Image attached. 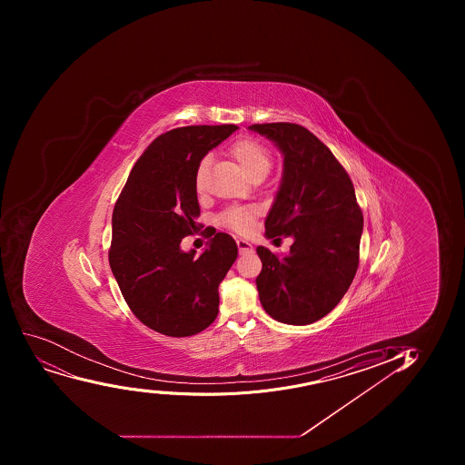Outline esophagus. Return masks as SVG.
Instances as JSON below:
<instances>
[{
  "instance_id": "34e87169",
  "label": "esophagus",
  "mask_w": 465,
  "mask_h": 465,
  "mask_svg": "<svg viewBox=\"0 0 465 465\" xmlns=\"http://www.w3.org/2000/svg\"><path fill=\"white\" fill-rule=\"evenodd\" d=\"M236 245H238V250H240L241 254L247 253V252L253 250V245L250 244L249 241L238 240L236 241Z\"/></svg>"
}]
</instances>
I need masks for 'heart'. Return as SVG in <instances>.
I'll return each mask as SVG.
<instances>
[{
    "label": "heart",
    "mask_w": 465,
    "mask_h": 465,
    "mask_svg": "<svg viewBox=\"0 0 465 465\" xmlns=\"http://www.w3.org/2000/svg\"><path fill=\"white\" fill-rule=\"evenodd\" d=\"M229 154L252 182H261L272 170V153L265 145L254 139L244 138L236 141L230 147ZM209 166H211V159L203 157L195 170L193 184L198 195H204L209 189ZM256 213L258 212L254 207H230L221 215V221L230 229L236 230L240 233H247L253 227Z\"/></svg>",
    "instance_id": "heart-1"
}]
</instances>
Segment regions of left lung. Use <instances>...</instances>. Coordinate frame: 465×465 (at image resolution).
<instances>
[{
    "label": "left lung",
    "instance_id": "obj_1",
    "mask_svg": "<svg viewBox=\"0 0 465 465\" xmlns=\"http://www.w3.org/2000/svg\"><path fill=\"white\" fill-rule=\"evenodd\" d=\"M249 129L272 141L283 154L265 235L294 238L283 258L265 247L256 249L262 261L256 277L259 300L277 322L311 324L331 312L353 282L362 212L347 171L308 129L291 123Z\"/></svg>",
    "mask_w": 465,
    "mask_h": 465
}]
</instances>
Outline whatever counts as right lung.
<instances>
[{"label":"right lung","instance_id":"1","mask_svg":"<svg viewBox=\"0 0 465 465\" xmlns=\"http://www.w3.org/2000/svg\"><path fill=\"white\" fill-rule=\"evenodd\" d=\"M238 129L189 125L157 136L116 200L112 272L132 312L162 335H195L218 315V286L238 258L235 240L213 229L200 256L183 252L180 242L200 225L193 184L198 163Z\"/></svg>","mask_w":465,"mask_h":465}]
</instances>
